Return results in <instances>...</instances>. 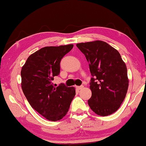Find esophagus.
I'll return each instance as SVG.
<instances>
[{"mask_svg": "<svg viewBox=\"0 0 146 146\" xmlns=\"http://www.w3.org/2000/svg\"><path fill=\"white\" fill-rule=\"evenodd\" d=\"M75 88H76V89H77V90H80L82 89L83 88H84V86H76Z\"/></svg>", "mask_w": 146, "mask_h": 146, "instance_id": "esophagus-1", "label": "esophagus"}]
</instances>
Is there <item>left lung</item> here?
Listing matches in <instances>:
<instances>
[{"instance_id":"1","label":"left lung","mask_w":146,"mask_h":146,"mask_svg":"<svg viewBox=\"0 0 146 146\" xmlns=\"http://www.w3.org/2000/svg\"><path fill=\"white\" fill-rule=\"evenodd\" d=\"M85 55L92 77V97L88 103L98 115L115 112L125 98L129 86L126 65L116 49L103 41L77 43Z\"/></svg>"}]
</instances>
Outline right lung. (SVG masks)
Listing matches in <instances>:
<instances>
[{
  "label": "right lung",
  "instance_id": "obj_1",
  "mask_svg": "<svg viewBox=\"0 0 146 146\" xmlns=\"http://www.w3.org/2000/svg\"><path fill=\"white\" fill-rule=\"evenodd\" d=\"M73 45L45 47L28 58L21 69V88L34 110L49 121L61 119L68 112L75 96L74 87L53 86L60 71V61Z\"/></svg>",
  "mask_w": 146,
  "mask_h": 146
}]
</instances>
